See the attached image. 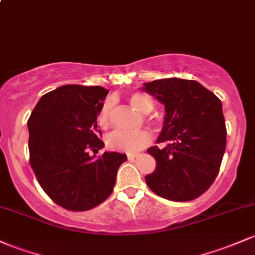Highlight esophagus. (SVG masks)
Wrapping results in <instances>:
<instances>
[{
	"mask_svg": "<svg viewBox=\"0 0 255 255\" xmlns=\"http://www.w3.org/2000/svg\"><path fill=\"white\" fill-rule=\"evenodd\" d=\"M135 157H136V156H135V155H128V156H127V158H128V159H129V161H133V159H134V158H135Z\"/></svg>",
	"mask_w": 255,
	"mask_h": 255,
	"instance_id": "esophagus-1",
	"label": "esophagus"
}]
</instances>
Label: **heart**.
<instances>
[{
	"label": "heart",
	"mask_w": 255,
	"mask_h": 255,
	"mask_svg": "<svg viewBox=\"0 0 255 255\" xmlns=\"http://www.w3.org/2000/svg\"><path fill=\"white\" fill-rule=\"evenodd\" d=\"M128 102L132 105L134 110H136L140 114H149L152 110L153 105L151 99L147 96L141 93H134L128 97ZM111 111H113V100L108 99L105 100L104 104L100 108L99 114H98L97 121L99 127L106 128L110 123L111 119ZM151 141V135L146 130H140V132L135 133H128L121 132V130H116V132L111 133L108 136V145L113 150L121 151L126 153H138L139 151L147 146Z\"/></svg>",
	"instance_id": "1"
}]
</instances>
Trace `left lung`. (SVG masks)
Listing matches in <instances>:
<instances>
[{
	"label": "left lung",
	"instance_id": "1",
	"mask_svg": "<svg viewBox=\"0 0 255 255\" xmlns=\"http://www.w3.org/2000/svg\"><path fill=\"white\" fill-rule=\"evenodd\" d=\"M164 105L163 127L147 152L156 169L145 177L147 186L170 201H191L213 184L226 147V127L220 99L197 81L162 78L142 86Z\"/></svg>",
	"mask_w": 255,
	"mask_h": 255
}]
</instances>
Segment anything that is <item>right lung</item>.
Listing matches in <instances>:
<instances>
[{"instance_id":"obj_1","label":"right lung","mask_w":255,"mask_h":255,"mask_svg":"<svg viewBox=\"0 0 255 255\" xmlns=\"http://www.w3.org/2000/svg\"><path fill=\"white\" fill-rule=\"evenodd\" d=\"M108 89L65 85L41 97L31 113L30 164L42 189L69 211L94 208L113 192L117 169L127 156L105 151L97 117ZM95 152L89 155V150Z\"/></svg>"}]
</instances>
